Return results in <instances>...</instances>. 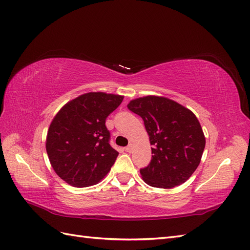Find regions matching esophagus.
Returning a JSON list of instances; mask_svg holds the SVG:
<instances>
[{
    "mask_svg": "<svg viewBox=\"0 0 250 250\" xmlns=\"http://www.w3.org/2000/svg\"><path fill=\"white\" fill-rule=\"evenodd\" d=\"M125 151L127 152V153H131L132 151H133V144H130L129 146H125Z\"/></svg>",
    "mask_w": 250,
    "mask_h": 250,
    "instance_id": "34e87169",
    "label": "esophagus"
}]
</instances>
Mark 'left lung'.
Returning a JSON list of instances; mask_svg holds the SVG:
<instances>
[{
    "mask_svg": "<svg viewBox=\"0 0 250 250\" xmlns=\"http://www.w3.org/2000/svg\"><path fill=\"white\" fill-rule=\"evenodd\" d=\"M127 108L144 119L151 163L140 169L144 181L154 188H172L194 174L205 147V136L198 118L189 109L163 96L133 99Z\"/></svg>",
    "mask_w": 250,
    "mask_h": 250,
    "instance_id": "obj_1",
    "label": "left lung"
}]
</instances>
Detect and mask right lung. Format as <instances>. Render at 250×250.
<instances>
[{
	"mask_svg": "<svg viewBox=\"0 0 250 250\" xmlns=\"http://www.w3.org/2000/svg\"><path fill=\"white\" fill-rule=\"evenodd\" d=\"M123 101V95L89 92L56 113L47 132L46 151L61 179L74 188H87L110 172L118 152L109 144L104 124Z\"/></svg>",
	"mask_w": 250,
	"mask_h": 250,
	"instance_id": "add662e5",
	"label": "right lung"
}]
</instances>
